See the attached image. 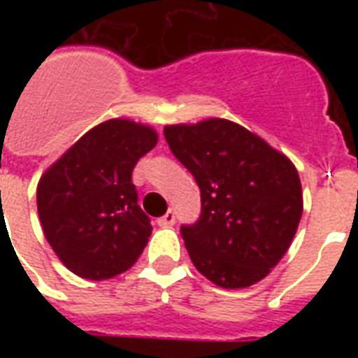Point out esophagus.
Returning <instances> with one entry per match:
<instances>
[{
    "label": "esophagus",
    "instance_id": "obj_1",
    "mask_svg": "<svg viewBox=\"0 0 358 358\" xmlns=\"http://www.w3.org/2000/svg\"><path fill=\"white\" fill-rule=\"evenodd\" d=\"M174 221H176V215H174L173 210H169L165 215H162V217L157 219V224H159V227H163V229H169V227H173Z\"/></svg>",
    "mask_w": 358,
    "mask_h": 358
}]
</instances>
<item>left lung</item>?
I'll use <instances>...</instances> for the list:
<instances>
[{
    "label": "left lung",
    "mask_w": 358,
    "mask_h": 358,
    "mask_svg": "<svg viewBox=\"0 0 358 358\" xmlns=\"http://www.w3.org/2000/svg\"><path fill=\"white\" fill-rule=\"evenodd\" d=\"M163 134L201 189V217L180 227L191 262L221 288H247L267 277L303 213L294 163L224 119L167 126Z\"/></svg>",
    "instance_id": "left-lung-1"
}]
</instances>
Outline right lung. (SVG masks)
Listing matches in <instances>:
<instances>
[{
    "label": "right lung",
    "mask_w": 358,
    "mask_h": 358,
    "mask_svg": "<svg viewBox=\"0 0 358 358\" xmlns=\"http://www.w3.org/2000/svg\"><path fill=\"white\" fill-rule=\"evenodd\" d=\"M157 143L143 124L113 119L70 146L36 187L42 230L78 277L106 280L134 266L152 234L131 173Z\"/></svg>",
    "instance_id": "add662e5"
}]
</instances>
